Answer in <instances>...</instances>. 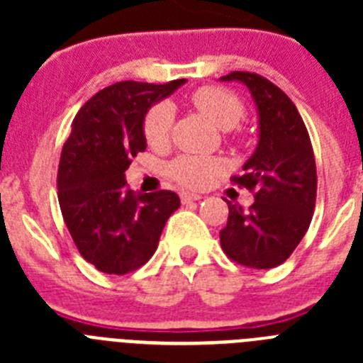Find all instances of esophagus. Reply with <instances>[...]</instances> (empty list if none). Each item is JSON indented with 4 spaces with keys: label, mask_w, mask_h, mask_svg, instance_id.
<instances>
[{
    "label": "esophagus",
    "mask_w": 363,
    "mask_h": 363,
    "mask_svg": "<svg viewBox=\"0 0 363 363\" xmlns=\"http://www.w3.org/2000/svg\"><path fill=\"white\" fill-rule=\"evenodd\" d=\"M179 200H182V203H191V201L201 200V196L200 194H194V192H182Z\"/></svg>",
    "instance_id": "1"
}]
</instances>
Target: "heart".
Returning a JSON list of instances; mask_svg holds the SVG:
<instances>
[{
  "instance_id": "obj_1",
  "label": "heart",
  "mask_w": 363,
  "mask_h": 363,
  "mask_svg": "<svg viewBox=\"0 0 363 363\" xmlns=\"http://www.w3.org/2000/svg\"><path fill=\"white\" fill-rule=\"evenodd\" d=\"M192 105L213 125L221 130L238 127L245 118V105L233 92L221 86H200L191 94ZM174 111L171 104L160 101L147 111L143 118V136L152 147H165L171 140ZM225 171V162L214 156L184 154L172 160L167 172L174 182L189 189H201L209 185L218 174Z\"/></svg>"
}]
</instances>
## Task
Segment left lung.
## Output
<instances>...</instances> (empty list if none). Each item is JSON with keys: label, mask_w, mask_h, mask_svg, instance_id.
Masks as SVG:
<instances>
[{"label": "left lung", "mask_w": 363, "mask_h": 363, "mask_svg": "<svg viewBox=\"0 0 363 363\" xmlns=\"http://www.w3.org/2000/svg\"><path fill=\"white\" fill-rule=\"evenodd\" d=\"M223 82H242L259 114V142L230 182L255 192L245 211L229 203L221 249L233 262L251 269H271L293 255L313 220L316 203V163L307 127L296 105L280 86L255 72H230Z\"/></svg>", "instance_id": "left-lung-1"}]
</instances>
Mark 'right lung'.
Returning a JSON list of instances; mask_svg holds the SVG:
<instances>
[{
  "mask_svg": "<svg viewBox=\"0 0 363 363\" xmlns=\"http://www.w3.org/2000/svg\"><path fill=\"white\" fill-rule=\"evenodd\" d=\"M185 79L154 85L120 82L76 114L57 167V200L79 255L107 274L145 265L179 198L172 191L133 192L125 171L147 149L143 118Z\"/></svg>",
  "mask_w": 363,
  "mask_h": 363,
  "instance_id": "right-lung-1",
  "label": "right lung"
}]
</instances>
